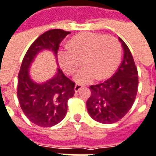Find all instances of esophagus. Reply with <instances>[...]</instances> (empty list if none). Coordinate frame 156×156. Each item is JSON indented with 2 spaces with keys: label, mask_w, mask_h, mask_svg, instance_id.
<instances>
[{
  "label": "esophagus",
  "mask_w": 156,
  "mask_h": 156,
  "mask_svg": "<svg viewBox=\"0 0 156 156\" xmlns=\"http://www.w3.org/2000/svg\"><path fill=\"white\" fill-rule=\"evenodd\" d=\"M81 88H82V86H81V85H78V84H77V85L75 86V87H74V90H75V92L77 93V92H78V91H79Z\"/></svg>",
  "instance_id": "esophagus-1"
}]
</instances>
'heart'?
I'll return each instance as SVG.
<instances>
[{
	"label": "heart",
	"mask_w": 156,
	"mask_h": 156,
	"mask_svg": "<svg viewBox=\"0 0 156 156\" xmlns=\"http://www.w3.org/2000/svg\"><path fill=\"white\" fill-rule=\"evenodd\" d=\"M121 56V46L112 36L95 32H85L75 36L58 51V60L62 70L73 74L81 64L85 65L74 76L78 84H88L97 78L108 77L116 68Z\"/></svg>",
	"instance_id": "obj_1"
}]
</instances>
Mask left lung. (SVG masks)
<instances>
[{
  "mask_svg": "<svg viewBox=\"0 0 156 156\" xmlns=\"http://www.w3.org/2000/svg\"><path fill=\"white\" fill-rule=\"evenodd\" d=\"M124 48V58L110 78L91 86V96L87 101L91 117L102 124H113L122 119L133 107L138 92L139 77L133 55L119 38Z\"/></svg>",
  "mask_w": 156,
  "mask_h": 156,
  "instance_id": "8db88e82",
  "label": "left lung"
}]
</instances>
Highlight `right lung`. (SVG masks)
I'll use <instances>...</instances> for the list:
<instances>
[{
	"mask_svg": "<svg viewBox=\"0 0 156 156\" xmlns=\"http://www.w3.org/2000/svg\"><path fill=\"white\" fill-rule=\"evenodd\" d=\"M69 33L53 29L41 34L26 52L18 73L16 94L20 107L32 123L41 127L54 126L65 117L68 100L75 94V83L58 69L51 79L38 84L30 78L29 68L35 56L44 49L54 52L57 57L60 43Z\"/></svg>",
	"mask_w": 156,
	"mask_h": 156,
	"instance_id": "right-lung-1",
	"label": "right lung"
}]
</instances>
